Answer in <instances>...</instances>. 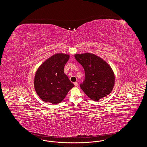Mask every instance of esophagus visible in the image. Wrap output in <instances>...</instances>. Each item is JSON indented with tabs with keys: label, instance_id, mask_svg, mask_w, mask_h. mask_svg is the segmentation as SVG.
Returning <instances> with one entry per match:
<instances>
[{
	"label": "esophagus",
	"instance_id": "34e87169",
	"mask_svg": "<svg viewBox=\"0 0 147 147\" xmlns=\"http://www.w3.org/2000/svg\"><path fill=\"white\" fill-rule=\"evenodd\" d=\"M74 85H75L76 86H77V85H78V83H77V82H74Z\"/></svg>",
	"mask_w": 147,
	"mask_h": 147
}]
</instances>
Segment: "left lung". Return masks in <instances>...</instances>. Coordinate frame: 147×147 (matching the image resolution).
<instances>
[{"label":"left lung","instance_id":"1","mask_svg":"<svg viewBox=\"0 0 147 147\" xmlns=\"http://www.w3.org/2000/svg\"><path fill=\"white\" fill-rule=\"evenodd\" d=\"M74 57L84 68L85 79L80 86L85 94L94 101L110 94L115 84V76L110 66L90 53L77 54Z\"/></svg>","mask_w":147,"mask_h":147}]
</instances>
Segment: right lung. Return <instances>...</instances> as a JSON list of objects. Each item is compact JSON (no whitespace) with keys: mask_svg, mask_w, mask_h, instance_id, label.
<instances>
[{"mask_svg":"<svg viewBox=\"0 0 147 147\" xmlns=\"http://www.w3.org/2000/svg\"><path fill=\"white\" fill-rule=\"evenodd\" d=\"M69 58L68 55L57 53L47 59L37 70L34 87L43 101L57 104L74 86L64 73V67Z\"/></svg>","mask_w":147,"mask_h":147,"instance_id":"add662e5","label":"right lung"}]
</instances>
